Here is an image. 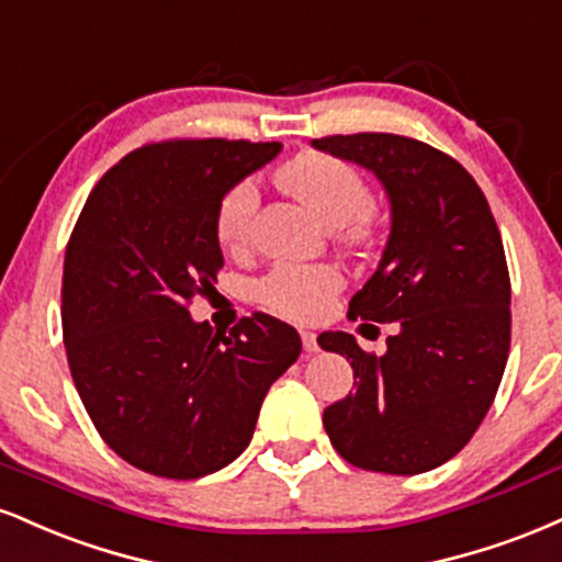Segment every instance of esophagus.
Returning a JSON list of instances; mask_svg holds the SVG:
<instances>
[{
	"label": "esophagus",
	"mask_w": 562,
	"mask_h": 562,
	"mask_svg": "<svg viewBox=\"0 0 562 562\" xmlns=\"http://www.w3.org/2000/svg\"><path fill=\"white\" fill-rule=\"evenodd\" d=\"M302 347H305V352H318V336L313 331H302Z\"/></svg>",
	"instance_id": "esophagus-1"
}]
</instances>
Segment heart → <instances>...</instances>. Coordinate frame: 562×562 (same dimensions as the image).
<instances>
[{
  "instance_id": "heart-1",
  "label": "heart",
  "mask_w": 562,
  "mask_h": 562,
  "mask_svg": "<svg viewBox=\"0 0 562 562\" xmlns=\"http://www.w3.org/2000/svg\"><path fill=\"white\" fill-rule=\"evenodd\" d=\"M281 183L326 226H345L371 207V189L352 165L323 151H305L281 170ZM257 189L252 181L231 187L217 204L215 234L223 247H241L252 231ZM260 300L289 318H313L339 289V276L328 268L279 266L260 281Z\"/></svg>"
}]
</instances>
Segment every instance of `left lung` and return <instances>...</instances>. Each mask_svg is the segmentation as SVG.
<instances>
[{
	"label": "left lung",
	"mask_w": 562,
	"mask_h": 562,
	"mask_svg": "<svg viewBox=\"0 0 562 562\" xmlns=\"http://www.w3.org/2000/svg\"><path fill=\"white\" fill-rule=\"evenodd\" d=\"M371 170L392 228L349 318L397 323L384 355L345 331L318 345L349 360L358 389L323 411L334 450L366 471L413 476L454 458L490 413L510 352V276L499 228L473 176L397 134L313 138Z\"/></svg>",
	"instance_id": "left-lung-1"
}]
</instances>
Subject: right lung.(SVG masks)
I'll return each mask as SVG.
<instances>
[{
  "label": "right lung",
  "mask_w": 562,
  "mask_h": 562,
  "mask_svg": "<svg viewBox=\"0 0 562 562\" xmlns=\"http://www.w3.org/2000/svg\"><path fill=\"white\" fill-rule=\"evenodd\" d=\"M279 142L181 138L131 151L86 200L65 249L63 336L97 431L125 463L200 479L247 450L270 384L300 358L289 323L231 331L189 315L223 268L217 204Z\"/></svg>",
  "instance_id": "1"
}]
</instances>
